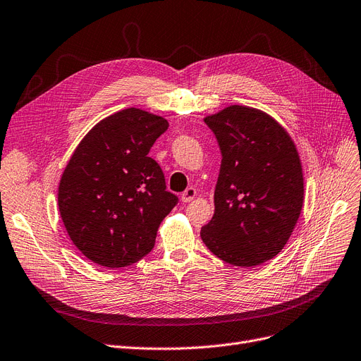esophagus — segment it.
Returning <instances> with one entry per match:
<instances>
[{
  "mask_svg": "<svg viewBox=\"0 0 361 361\" xmlns=\"http://www.w3.org/2000/svg\"><path fill=\"white\" fill-rule=\"evenodd\" d=\"M196 197V189L195 187H187V189L184 190V193L181 195V200L183 202H192L193 199Z\"/></svg>",
  "mask_w": 361,
  "mask_h": 361,
  "instance_id": "obj_1",
  "label": "esophagus"
}]
</instances>
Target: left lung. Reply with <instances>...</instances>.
I'll list each match as a JSON object with an SVG mask.
<instances>
[{
    "label": "left lung",
    "instance_id": "8db88e82",
    "mask_svg": "<svg viewBox=\"0 0 361 361\" xmlns=\"http://www.w3.org/2000/svg\"><path fill=\"white\" fill-rule=\"evenodd\" d=\"M221 150L214 216L200 238L219 259L255 267L285 247L300 218L304 177L290 135L270 115L234 104L207 116Z\"/></svg>",
    "mask_w": 361,
    "mask_h": 361
}]
</instances>
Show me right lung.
I'll return each mask as SVG.
<instances>
[{
  "label": "right lung",
  "mask_w": 361,
  "mask_h": 361,
  "mask_svg": "<svg viewBox=\"0 0 361 361\" xmlns=\"http://www.w3.org/2000/svg\"><path fill=\"white\" fill-rule=\"evenodd\" d=\"M166 119L123 109L100 121L75 149L59 184V211L73 245L92 262L119 269L146 257L178 203L150 147Z\"/></svg>",
  "instance_id": "right-lung-1"
}]
</instances>
